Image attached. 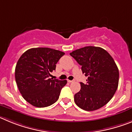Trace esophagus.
<instances>
[{
  "mask_svg": "<svg viewBox=\"0 0 132 132\" xmlns=\"http://www.w3.org/2000/svg\"><path fill=\"white\" fill-rule=\"evenodd\" d=\"M67 81H68L69 82H75V80H67Z\"/></svg>",
  "mask_w": 132,
  "mask_h": 132,
  "instance_id": "esophagus-1",
  "label": "esophagus"
}]
</instances>
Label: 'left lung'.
I'll return each mask as SVG.
<instances>
[{
	"label": "left lung",
	"instance_id": "obj_1",
	"mask_svg": "<svg viewBox=\"0 0 132 132\" xmlns=\"http://www.w3.org/2000/svg\"><path fill=\"white\" fill-rule=\"evenodd\" d=\"M70 55L81 65L87 83H80V91L75 94L77 105L93 111L106 105L113 97L118 86L119 71L112 56L99 47L87 46Z\"/></svg>",
	"mask_w": 132,
	"mask_h": 132
}]
</instances>
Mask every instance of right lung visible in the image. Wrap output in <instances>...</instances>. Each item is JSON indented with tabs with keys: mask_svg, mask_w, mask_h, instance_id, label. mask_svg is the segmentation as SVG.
<instances>
[{
	"mask_svg": "<svg viewBox=\"0 0 132 132\" xmlns=\"http://www.w3.org/2000/svg\"><path fill=\"white\" fill-rule=\"evenodd\" d=\"M65 53L48 47H36L24 52L16 63V82L22 97L38 108L52 105L59 98L67 80L53 79L50 73Z\"/></svg>",
	"mask_w": 132,
	"mask_h": 132,
	"instance_id": "obj_1",
	"label": "right lung"
}]
</instances>
